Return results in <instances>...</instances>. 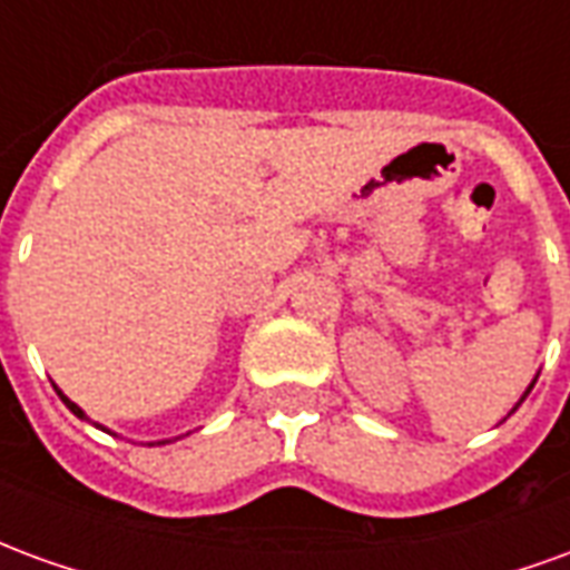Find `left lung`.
Segmentation results:
<instances>
[{"mask_svg":"<svg viewBox=\"0 0 570 570\" xmlns=\"http://www.w3.org/2000/svg\"><path fill=\"white\" fill-rule=\"evenodd\" d=\"M534 382H538V379H534ZM534 382H531V384H528V391H525V394H522V400H525V396H528V394H531V387H534ZM522 400H519V403H515V406H513V409H510V415H513V412H515V409H519V406H522Z\"/></svg>","mask_w":570,"mask_h":570,"instance_id":"left-lung-1","label":"left lung"}]
</instances>
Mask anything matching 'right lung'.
<instances>
[{
    "label": "right lung",
    "instance_id": "1",
    "mask_svg": "<svg viewBox=\"0 0 570 570\" xmlns=\"http://www.w3.org/2000/svg\"><path fill=\"white\" fill-rule=\"evenodd\" d=\"M57 394H60V400L67 403V409H69V412H72V415H79V419H85V412H81V409L76 406V403H72V400H69V396L63 394V391H57ZM164 442H170V440H161V442H158V445H164Z\"/></svg>",
    "mask_w": 570,
    "mask_h": 570
}]
</instances>
